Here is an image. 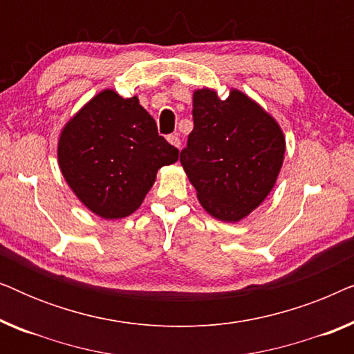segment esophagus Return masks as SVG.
<instances>
[{
    "instance_id": "obj_1",
    "label": "esophagus",
    "mask_w": 354,
    "mask_h": 354,
    "mask_svg": "<svg viewBox=\"0 0 354 354\" xmlns=\"http://www.w3.org/2000/svg\"><path fill=\"white\" fill-rule=\"evenodd\" d=\"M167 142L172 145V147L180 148V138H178V133H172L167 137Z\"/></svg>"
}]
</instances>
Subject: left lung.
I'll return each mask as SVG.
<instances>
[{
	"instance_id": "obj_1",
	"label": "left lung",
	"mask_w": 354,
	"mask_h": 354,
	"mask_svg": "<svg viewBox=\"0 0 354 354\" xmlns=\"http://www.w3.org/2000/svg\"><path fill=\"white\" fill-rule=\"evenodd\" d=\"M192 113L182 166L212 217L239 222L264 201L277 180L285 153L282 130L239 90L225 100L214 90H196Z\"/></svg>"
}]
</instances>
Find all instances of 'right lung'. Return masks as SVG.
<instances>
[{"mask_svg": "<svg viewBox=\"0 0 354 354\" xmlns=\"http://www.w3.org/2000/svg\"><path fill=\"white\" fill-rule=\"evenodd\" d=\"M57 159L66 182L91 212L122 219L138 209L158 169L176 162L178 149L158 133L137 96L104 90L62 129Z\"/></svg>", "mask_w": 354, "mask_h": 354, "instance_id": "1", "label": "right lung"}]
</instances>
